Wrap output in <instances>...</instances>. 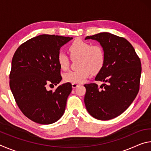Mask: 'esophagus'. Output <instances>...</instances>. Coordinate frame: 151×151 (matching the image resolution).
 <instances>
[{
	"label": "esophagus",
	"mask_w": 151,
	"mask_h": 151,
	"mask_svg": "<svg viewBox=\"0 0 151 151\" xmlns=\"http://www.w3.org/2000/svg\"><path fill=\"white\" fill-rule=\"evenodd\" d=\"M79 85H80V84H78V83H73V84H72V86H73V88H76V87H77V86H78Z\"/></svg>",
	"instance_id": "1"
}]
</instances>
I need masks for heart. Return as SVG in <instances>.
Returning <instances> with one entry per match:
<instances>
[{
  "label": "heart",
  "mask_w": 151,
  "mask_h": 151,
  "mask_svg": "<svg viewBox=\"0 0 151 151\" xmlns=\"http://www.w3.org/2000/svg\"><path fill=\"white\" fill-rule=\"evenodd\" d=\"M72 59L78 58L77 70H69L65 74V81L72 83H81L93 73H98L103 68L105 62V54L100 45L81 39H76L68 47ZM57 62L62 70H67L69 66V58L65 52L58 53Z\"/></svg>",
  "instance_id": "b5f03b06"
}]
</instances>
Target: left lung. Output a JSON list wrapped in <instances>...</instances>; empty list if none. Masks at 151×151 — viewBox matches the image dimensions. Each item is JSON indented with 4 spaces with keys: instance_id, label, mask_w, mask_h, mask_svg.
<instances>
[{
    "instance_id": "obj_1",
    "label": "left lung",
    "mask_w": 151,
    "mask_h": 151,
    "mask_svg": "<svg viewBox=\"0 0 151 151\" xmlns=\"http://www.w3.org/2000/svg\"><path fill=\"white\" fill-rule=\"evenodd\" d=\"M100 42L105 54V62L95 81L86 84L85 104L88 113L101 121L119 116L136 98L140 88L141 63L134 48L123 37L101 32L87 36Z\"/></svg>"
}]
</instances>
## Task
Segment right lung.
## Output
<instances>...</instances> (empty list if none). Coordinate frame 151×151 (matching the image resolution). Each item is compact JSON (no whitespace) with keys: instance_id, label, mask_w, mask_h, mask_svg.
I'll return each mask as SVG.
<instances>
[{"instance_id":"1","label":"right lung","mask_w":151,"mask_h":151,"mask_svg":"<svg viewBox=\"0 0 151 151\" xmlns=\"http://www.w3.org/2000/svg\"><path fill=\"white\" fill-rule=\"evenodd\" d=\"M71 39L54 35L37 36L20 45L12 57L10 88L21 112L37 123H54L65 112L72 85L63 84L55 91L47 87L62 80L57 55Z\"/></svg>"}]
</instances>
